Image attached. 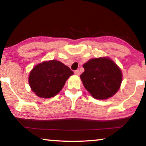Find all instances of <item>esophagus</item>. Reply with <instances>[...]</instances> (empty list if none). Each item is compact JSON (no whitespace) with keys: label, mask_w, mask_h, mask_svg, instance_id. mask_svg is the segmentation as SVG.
<instances>
[{"label":"esophagus","mask_w":146,"mask_h":146,"mask_svg":"<svg viewBox=\"0 0 146 146\" xmlns=\"http://www.w3.org/2000/svg\"><path fill=\"white\" fill-rule=\"evenodd\" d=\"M74 73H75V75H77V76H79L80 75V71H79V70L75 71H74Z\"/></svg>","instance_id":"esophagus-1"}]
</instances>
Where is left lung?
I'll list each match as a JSON object with an SVG mask.
<instances>
[{"instance_id":"obj_1","label":"left lung","mask_w":146,"mask_h":146,"mask_svg":"<svg viewBox=\"0 0 146 146\" xmlns=\"http://www.w3.org/2000/svg\"><path fill=\"white\" fill-rule=\"evenodd\" d=\"M80 77L91 96L97 100L112 97L120 88L123 75L119 66L108 57L93 58L83 65Z\"/></svg>"}]
</instances>
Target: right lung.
<instances>
[{
    "instance_id": "right-lung-1",
    "label": "right lung",
    "mask_w": 146,
    "mask_h": 146,
    "mask_svg": "<svg viewBox=\"0 0 146 146\" xmlns=\"http://www.w3.org/2000/svg\"><path fill=\"white\" fill-rule=\"evenodd\" d=\"M73 72L60 61L52 60L38 64L29 75V84L33 92L42 98L58 94Z\"/></svg>"
}]
</instances>
